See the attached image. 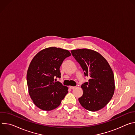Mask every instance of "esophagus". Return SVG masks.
Listing matches in <instances>:
<instances>
[{
  "mask_svg": "<svg viewBox=\"0 0 135 135\" xmlns=\"http://www.w3.org/2000/svg\"><path fill=\"white\" fill-rule=\"evenodd\" d=\"M69 88L71 89H74L75 88V86H70Z\"/></svg>",
  "mask_w": 135,
  "mask_h": 135,
  "instance_id": "obj_1",
  "label": "esophagus"
}]
</instances>
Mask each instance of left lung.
<instances>
[{
	"mask_svg": "<svg viewBox=\"0 0 135 135\" xmlns=\"http://www.w3.org/2000/svg\"><path fill=\"white\" fill-rule=\"evenodd\" d=\"M71 54L90 78L81 85L83 94L79 101L85 109L95 112L104 108L111 100L115 90L114 76L111 67L98 52L83 49Z\"/></svg>",
	"mask_w": 135,
	"mask_h": 135,
	"instance_id": "left-lung-1",
	"label": "left lung"
}]
</instances>
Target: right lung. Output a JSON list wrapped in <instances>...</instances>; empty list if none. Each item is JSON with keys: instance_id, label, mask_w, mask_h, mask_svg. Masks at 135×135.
I'll use <instances>...</instances> for the list:
<instances>
[{"instance_id": "right-lung-1", "label": "right lung", "mask_w": 135, "mask_h": 135, "mask_svg": "<svg viewBox=\"0 0 135 135\" xmlns=\"http://www.w3.org/2000/svg\"><path fill=\"white\" fill-rule=\"evenodd\" d=\"M70 55L67 50L50 47L38 52L31 60L27 74L28 91L33 104L41 109L56 108L68 93V87L54 79L61 78L60 67Z\"/></svg>"}]
</instances>
